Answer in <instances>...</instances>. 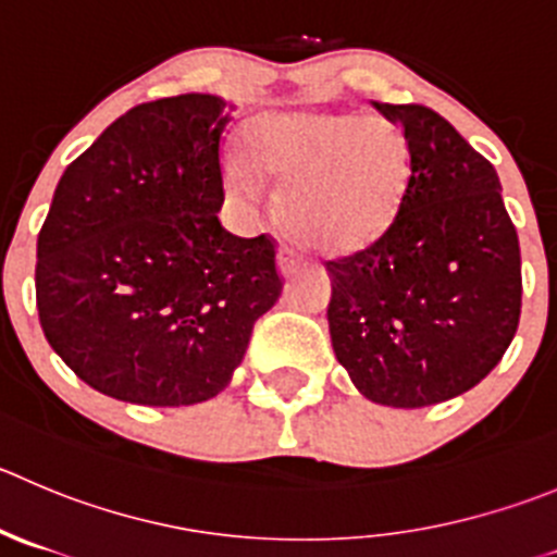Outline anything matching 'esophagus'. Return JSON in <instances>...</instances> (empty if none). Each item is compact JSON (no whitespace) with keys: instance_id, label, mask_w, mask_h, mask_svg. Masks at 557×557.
Instances as JSON below:
<instances>
[{"instance_id":"34e87169","label":"esophagus","mask_w":557,"mask_h":557,"mask_svg":"<svg viewBox=\"0 0 557 557\" xmlns=\"http://www.w3.org/2000/svg\"><path fill=\"white\" fill-rule=\"evenodd\" d=\"M298 253L293 251V248L284 246L282 251H278V270H282V275H293L295 268H298Z\"/></svg>"}]
</instances>
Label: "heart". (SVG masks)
<instances>
[{
    "mask_svg": "<svg viewBox=\"0 0 557 557\" xmlns=\"http://www.w3.org/2000/svg\"><path fill=\"white\" fill-rule=\"evenodd\" d=\"M243 156L224 166L230 194L251 199L259 174L278 185L275 215L287 237L322 257L374 246L399 219L410 152L385 116L352 111H268L243 131Z\"/></svg>",
    "mask_w": 557,
    "mask_h": 557,
    "instance_id": "b5f03b06",
    "label": "heart"
}]
</instances>
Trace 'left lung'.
I'll list each match as a JSON object with an SVG mask.
<instances>
[{
	"mask_svg": "<svg viewBox=\"0 0 557 557\" xmlns=\"http://www.w3.org/2000/svg\"><path fill=\"white\" fill-rule=\"evenodd\" d=\"M405 131L399 219L367 251L327 262L336 361L369 401L429 407L479 385L520 325V240L495 166L426 106L377 103Z\"/></svg>",
	"mask_w": 557,
	"mask_h": 557,
	"instance_id": "1",
	"label": "left lung"
}]
</instances>
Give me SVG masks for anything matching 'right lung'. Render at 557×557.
<instances>
[{
  "mask_svg": "<svg viewBox=\"0 0 557 557\" xmlns=\"http://www.w3.org/2000/svg\"><path fill=\"white\" fill-rule=\"evenodd\" d=\"M232 109L205 92L134 106L57 183L37 235L40 327L111 399L183 407L219 396L282 295L273 240L219 221Z\"/></svg>",
  "mask_w": 557,
  "mask_h": 557,
  "instance_id": "right-lung-1",
  "label": "right lung"
}]
</instances>
